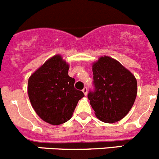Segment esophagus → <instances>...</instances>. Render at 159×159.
Listing matches in <instances>:
<instances>
[{"label": "esophagus", "mask_w": 159, "mask_h": 159, "mask_svg": "<svg viewBox=\"0 0 159 159\" xmlns=\"http://www.w3.org/2000/svg\"><path fill=\"white\" fill-rule=\"evenodd\" d=\"M82 92H83V93L84 94V95H87V93H88V89H87V88L84 87V89H82Z\"/></svg>", "instance_id": "34e87169"}]
</instances>
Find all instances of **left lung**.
Segmentation results:
<instances>
[{
    "mask_svg": "<svg viewBox=\"0 0 159 159\" xmlns=\"http://www.w3.org/2000/svg\"><path fill=\"white\" fill-rule=\"evenodd\" d=\"M94 90L88 98L98 120L108 124L127 115L137 96L134 75L116 60L101 57L92 65Z\"/></svg>",
    "mask_w": 159,
    "mask_h": 159,
    "instance_id": "1",
    "label": "left lung"
}]
</instances>
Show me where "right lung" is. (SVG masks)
I'll use <instances>...</instances> for the list:
<instances>
[{"mask_svg": "<svg viewBox=\"0 0 159 159\" xmlns=\"http://www.w3.org/2000/svg\"><path fill=\"white\" fill-rule=\"evenodd\" d=\"M69 65L60 55L46 61L29 78L28 94L32 106L43 120L60 125L71 118L78 101L84 96L68 75Z\"/></svg>", "mask_w": 159, "mask_h": 159, "instance_id": "obj_1", "label": "right lung"}]
</instances>
